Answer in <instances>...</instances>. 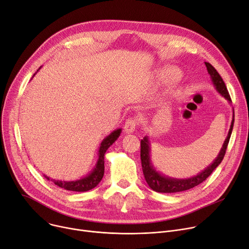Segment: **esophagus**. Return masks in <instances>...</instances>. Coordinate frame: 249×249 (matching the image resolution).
Here are the masks:
<instances>
[{"label":"esophagus","mask_w":249,"mask_h":249,"mask_svg":"<svg viewBox=\"0 0 249 249\" xmlns=\"http://www.w3.org/2000/svg\"><path fill=\"white\" fill-rule=\"evenodd\" d=\"M136 126H137V119H136V118H129V119L126 120V122H125L124 131L126 133H133Z\"/></svg>","instance_id":"1"}]
</instances>
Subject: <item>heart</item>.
Returning a JSON list of instances; mask_svg holds the SVG:
<instances>
[{"label": "heart", "instance_id": "b5f03b06", "mask_svg": "<svg viewBox=\"0 0 249 249\" xmlns=\"http://www.w3.org/2000/svg\"><path fill=\"white\" fill-rule=\"evenodd\" d=\"M178 72L175 70H165L160 73V78L161 80H176L177 77H178Z\"/></svg>", "mask_w": 249, "mask_h": 249}]
</instances>
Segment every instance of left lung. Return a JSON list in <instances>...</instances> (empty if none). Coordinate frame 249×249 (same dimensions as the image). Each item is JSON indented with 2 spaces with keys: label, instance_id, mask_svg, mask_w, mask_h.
Listing matches in <instances>:
<instances>
[{
  "label": "left lung",
  "instance_id": "obj_1",
  "mask_svg": "<svg viewBox=\"0 0 249 249\" xmlns=\"http://www.w3.org/2000/svg\"><path fill=\"white\" fill-rule=\"evenodd\" d=\"M207 71L211 76L212 83L216 89L218 93L224 97L228 103H231V98L229 96V93L227 90V88L225 86V83L222 80V77L218 73V71L215 70L213 65H211L209 62H205ZM233 124H234V110H233V116H232V121L230 125V129L228 135L223 143V145L221 147V150L219 154L217 155V158L213 160V162L207 166L204 171H202L200 174L197 176H194L192 178H175L171 177H166L162 174H160L159 171H156V168L153 166L150 159V142L149 138L146 135L144 138H143L140 141V158H141V165H142V171L143 175H144L145 180L147 182V185L152 189L153 191L158 192V193H178L182 191H187L190 189H193L194 187L200 185L201 182H203L209 176H210L214 169L221 163V161L223 160L224 155L227 149V145L229 143V139L232 133V129H233Z\"/></svg>",
  "mask_w": 249,
  "mask_h": 249
}]
</instances>
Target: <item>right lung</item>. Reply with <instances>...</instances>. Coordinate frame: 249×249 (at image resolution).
<instances>
[{
	"label": "right lung",
	"instance_id": "1",
	"mask_svg": "<svg viewBox=\"0 0 249 249\" xmlns=\"http://www.w3.org/2000/svg\"><path fill=\"white\" fill-rule=\"evenodd\" d=\"M39 70H40V68L38 69V71ZM121 131H122L121 128L116 129L110 135H108L106 138L103 139V141L100 144L99 152H98V160L96 162V165L93 168V171H91L89 175L76 180H70V181L58 180V179H51V180L59 188H62L68 191H73V192H87L97 187L99 185V182L102 180L104 172H105V165H104L105 153H106L107 149L118 139V137L120 136ZM44 177L48 180H50L49 177L47 176H44Z\"/></svg>",
	"mask_w": 249,
	"mask_h": 249
}]
</instances>
